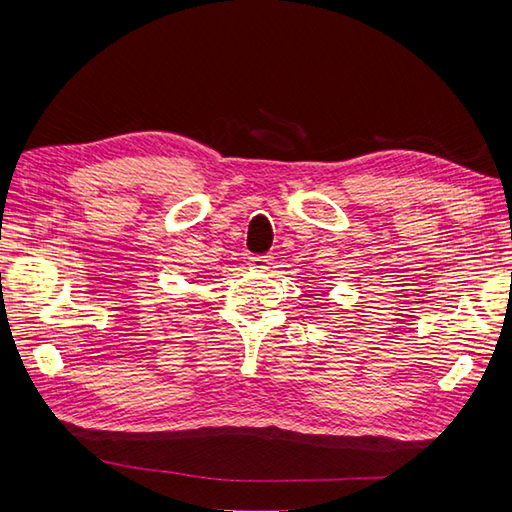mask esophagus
<instances>
[{
	"instance_id": "esophagus-1",
	"label": "esophagus",
	"mask_w": 512,
	"mask_h": 512,
	"mask_svg": "<svg viewBox=\"0 0 512 512\" xmlns=\"http://www.w3.org/2000/svg\"><path fill=\"white\" fill-rule=\"evenodd\" d=\"M247 265L256 271H267L273 265V256H250L247 258Z\"/></svg>"
}]
</instances>
